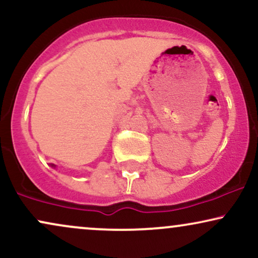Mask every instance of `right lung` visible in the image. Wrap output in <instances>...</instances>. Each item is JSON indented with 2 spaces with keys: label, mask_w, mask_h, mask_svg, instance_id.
<instances>
[{
  "label": "right lung",
  "mask_w": 258,
  "mask_h": 258,
  "mask_svg": "<svg viewBox=\"0 0 258 258\" xmlns=\"http://www.w3.org/2000/svg\"><path fill=\"white\" fill-rule=\"evenodd\" d=\"M52 167H54V165H52Z\"/></svg>",
  "instance_id": "1"
}]
</instances>
